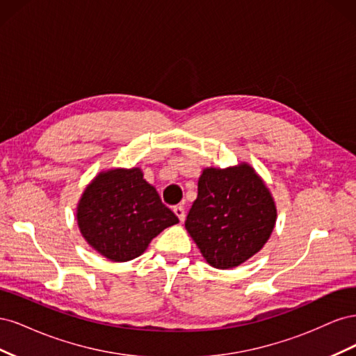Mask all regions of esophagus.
Here are the masks:
<instances>
[{"label":"esophagus","instance_id":"obj_1","mask_svg":"<svg viewBox=\"0 0 356 356\" xmlns=\"http://www.w3.org/2000/svg\"><path fill=\"white\" fill-rule=\"evenodd\" d=\"M174 212H175V215H177L178 220L181 222L186 220V211H184V208H182V207H174Z\"/></svg>","mask_w":356,"mask_h":356}]
</instances>
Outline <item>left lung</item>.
Here are the masks:
<instances>
[{
    "mask_svg": "<svg viewBox=\"0 0 356 356\" xmlns=\"http://www.w3.org/2000/svg\"><path fill=\"white\" fill-rule=\"evenodd\" d=\"M275 221L270 191L251 166L239 165L203 170L186 229L212 267L230 268L261 250Z\"/></svg>",
    "mask_w": 356,
    "mask_h": 356,
    "instance_id": "left-lung-1",
    "label": "left lung"
}]
</instances>
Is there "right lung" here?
Listing matches in <instances>:
<instances>
[{
  "label": "right lung",
  "instance_id": "add662e5",
  "mask_svg": "<svg viewBox=\"0 0 356 356\" xmlns=\"http://www.w3.org/2000/svg\"><path fill=\"white\" fill-rule=\"evenodd\" d=\"M77 220L84 239L111 261L139 257L160 232L178 222L138 168L96 177L83 193Z\"/></svg>",
  "mask_w": 356,
  "mask_h": 356
}]
</instances>
